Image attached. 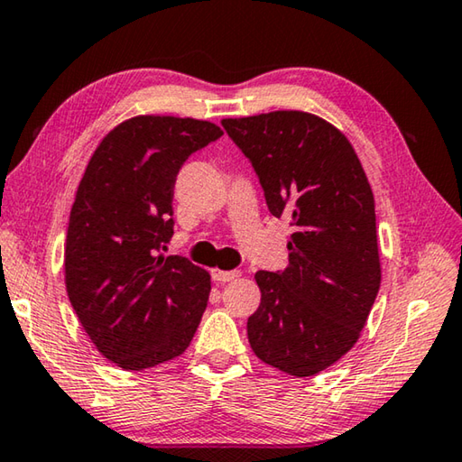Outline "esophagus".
<instances>
[{"mask_svg":"<svg viewBox=\"0 0 462 462\" xmlns=\"http://www.w3.org/2000/svg\"><path fill=\"white\" fill-rule=\"evenodd\" d=\"M239 278H241L239 270H213V280L221 282V284H225V282H236Z\"/></svg>","mask_w":462,"mask_h":462,"instance_id":"obj_1","label":"esophagus"}]
</instances>
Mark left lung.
Listing matches in <instances>:
<instances>
[{"label": "left lung", "instance_id": "obj_1", "mask_svg": "<svg viewBox=\"0 0 462 462\" xmlns=\"http://www.w3.org/2000/svg\"><path fill=\"white\" fill-rule=\"evenodd\" d=\"M260 176L273 217L292 223L284 272H257L247 338L263 363L317 375L353 349L382 284L375 200L341 129L306 111L223 119Z\"/></svg>", "mask_w": 462, "mask_h": 462}]
</instances>
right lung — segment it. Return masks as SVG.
I'll list each match as a JSON object with an SVG mask.
<instances>
[{"label": "right lung", "mask_w": 462, "mask_h": 462, "mask_svg": "<svg viewBox=\"0 0 462 462\" xmlns=\"http://www.w3.org/2000/svg\"><path fill=\"white\" fill-rule=\"evenodd\" d=\"M223 129L192 117L135 116L97 145L70 208L64 284L103 357L127 371L182 355L207 309L210 276L160 254L172 237L178 170Z\"/></svg>", "instance_id": "right-lung-1"}]
</instances>
